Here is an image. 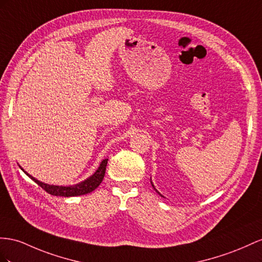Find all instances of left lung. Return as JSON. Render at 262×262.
Wrapping results in <instances>:
<instances>
[{
    "instance_id": "obj_1",
    "label": "left lung",
    "mask_w": 262,
    "mask_h": 262,
    "mask_svg": "<svg viewBox=\"0 0 262 262\" xmlns=\"http://www.w3.org/2000/svg\"><path fill=\"white\" fill-rule=\"evenodd\" d=\"M151 186L154 187V189H155V190H156V188H155V186H154V185H152V183H151ZM156 191H157V190H156ZM157 192H158V191H157ZM158 193H159V192H158ZM159 195H160V193H159ZM160 196H162V195H160ZM162 197H163V196H162Z\"/></svg>"
}]
</instances>
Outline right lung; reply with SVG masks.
Returning <instances> with one entry per match:
<instances>
[{
    "instance_id": "obj_1",
    "label": "right lung",
    "mask_w": 262,
    "mask_h": 262,
    "mask_svg": "<svg viewBox=\"0 0 262 262\" xmlns=\"http://www.w3.org/2000/svg\"><path fill=\"white\" fill-rule=\"evenodd\" d=\"M107 160L108 159H104L102 163H100L99 167L97 168V170L93 173L91 177L87 178L84 182L76 184L74 186H55V185H49V184H44L39 180L35 179L33 176L29 175L21 166V168L26 175H28L32 180L41 186L42 188L46 191L51 193L53 196H62V197H74V196H80V195H85V193L92 192L93 190H95L97 187L100 185V183L103 182L104 176H105V171H106V166H107Z\"/></svg>"
}]
</instances>
